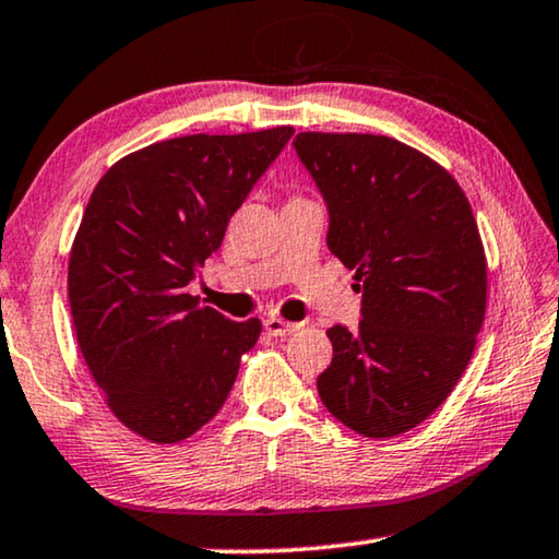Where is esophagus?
Here are the masks:
<instances>
[{
	"instance_id": "esophagus-1",
	"label": "esophagus",
	"mask_w": 559,
	"mask_h": 559,
	"mask_svg": "<svg viewBox=\"0 0 559 559\" xmlns=\"http://www.w3.org/2000/svg\"><path fill=\"white\" fill-rule=\"evenodd\" d=\"M263 328H265V333H269V335L283 338V335L296 333L300 323H290V321H283V318H278V316H271V318H265V321H263Z\"/></svg>"
}]
</instances>
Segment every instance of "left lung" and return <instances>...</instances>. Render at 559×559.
<instances>
[{"instance_id": "left-lung-1", "label": "left lung", "mask_w": 559, "mask_h": 559, "mask_svg": "<svg viewBox=\"0 0 559 559\" xmlns=\"http://www.w3.org/2000/svg\"><path fill=\"white\" fill-rule=\"evenodd\" d=\"M321 189L328 248L356 271L358 331L333 325L318 395L366 438H393L445 403L485 321L487 261L471 201L445 168L376 134L300 131Z\"/></svg>"}]
</instances>
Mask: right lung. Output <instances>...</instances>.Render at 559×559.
I'll use <instances>...</instances> for the list:
<instances>
[{
    "mask_svg": "<svg viewBox=\"0 0 559 559\" xmlns=\"http://www.w3.org/2000/svg\"><path fill=\"white\" fill-rule=\"evenodd\" d=\"M294 136L166 139L96 183L69 253L79 350L106 405L136 436L171 445L226 403L261 321H228L189 294L248 191Z\"/></svg>",
    "mask_w": 559,
    "mask_h": 559,
    "instance_id": "1",
    "label": "right lung"
}]
</instances>
